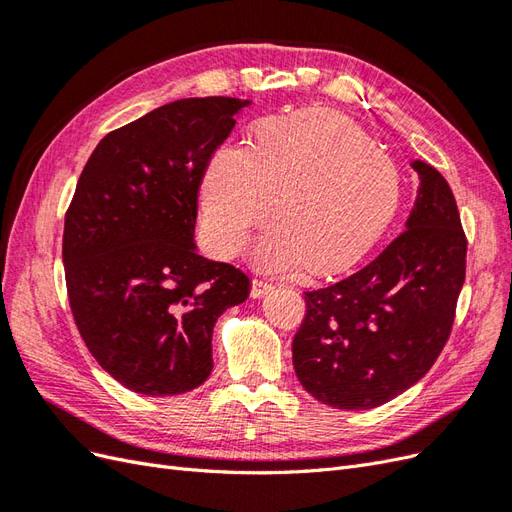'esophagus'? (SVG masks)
<instances>
[{"instance_id": "obj_1", "label": "esophagus", "mask_w": 512, "mask_h": 512, "mask_svg": "<svg viewBox=\"0 0 512 512\" xmlns=\"http://www.w3.org/2000/svg\"><path fill=\"white\" fill-rule=\"evenodd\" d=\"M273 288H275V286H273L271 282L258 280V277H256V280H252V297H254V299H262V297H265V294H269Z\"/></svg>"}]
</instances>
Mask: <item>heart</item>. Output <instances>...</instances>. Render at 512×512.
I'll list each match as a JSON object with an SVG mask.
<instances>
[{
  "mask_svg": "<svg viewBox=\"0 0 512 512\" xmlns=\"http://www.w3.org/2000/svg\"><path fill=\"white\" fill-rule=\"evenodd\" d=\"M399 192L397 166L371 147L356 123L335 111H305L262 121L254 149L215 151L200 198L220 252L239 254L277 205L280 224L256 243V267L309 265L314 273H335L354 265L382 235Z\"/></svg>",
  "mask_w": 512,
  "mask_h": 512,
  "instance_id": "1",
  "label": "heart"
}]
</instances>
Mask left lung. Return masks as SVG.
<instances>
[{
	"label": "left lung",
	"mask_w": 512,
	"mask_h": 512,
	"mask_svg": "<svg viewBox=\"0 0 512 512\" xmlns=\"http://www.w3.org/2000/svg\"><path fill=\"white\" fill-rule=\"evenodd\" d=\"M412 168L421 185L406 230L361 271L305 292L292 365L303 389L337 410L378 408L410 389L453 329L466 232L446 179L421 160Z\"/></svg>",
	"instance_id": "left-lung-1"
}]
</instances>
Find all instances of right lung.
Returning <instances> with one entry per match:
<instances>
[{
	"mask_svg": "<svg viewBox=\"0 0 512 512\" xmlns=\"http://www.w3.org/2000/svg\"><path fill=\"white\" fill-rule=\"evenodd\" d=\"M247 104H164L108 132L76 183L61 247L70 309L100 367L134 393L203 384L215 320L250 294V277L194 243L200 181Z\"/></svg>",
	"mask_w": 512,
	"mask_h": 512,
	"instance_id": "right-lung-1",
	"label": "right lung"
}]
</instances>
